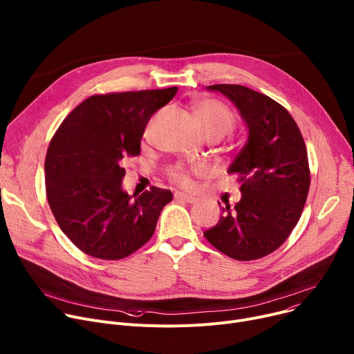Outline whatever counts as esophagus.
<instances>
[{
    "instance_id": "esophagus-1",
    "label": "esophagus",
    "mask_w": 354,
    "mask_h": 354,
    "mask_svg": "<svg viewBox=\"0 0 354 354\" xmlns=\"http://www.w3.org/2000/svg\"><path fill=\"white\" fill-rule=\"evenodd\" d=\"M174 198H176V200H178V201L187 203V204H194V203H197V198H196V197H192V196H185V194H181V193H177V194H174Z\"/></svg>"
}]
</instances>
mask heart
Returning <instances> with one entry per match:
<instances>
[{"label": "heart", "mask_w": 354, "mask_h": 354, "mask_svg": "<svg viewBox=\"0 0 354 354\" xmlns=\"http://www.w3.org/2000/svg\"><path fill=\"white\" fill-rule=\"evenodd\" d=\"M193 112L203 138L215 136V138L221 139L223 136H225L232 129L235 123V118L231 109L225 103L216 99H203L196 102L193 106ZM167 176L181 188L189 189L194 185L189 171L183 166L170 167L167 170Z\"/></svg>", "instance_id": "obj_1"}]
</instances>
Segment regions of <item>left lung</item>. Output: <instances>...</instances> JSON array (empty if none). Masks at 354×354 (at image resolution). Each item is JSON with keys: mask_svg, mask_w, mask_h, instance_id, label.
Segmentation results:
<instances>
[{"mask_svg": "<svg viewBox=\"0 0 354 354\" xmlns=\"http://www.w3.org/2000/svg\"><path fill=\"white\" fill-rule=\"evenodd\" d=\"M207 89L235 103L248 140L228 169L241 181L242 198L234 208L227 204L204 236L230 258L259 259L278 250L301 218L310 185L305 140L286 109L269 96L241 85Z\"/></svg>", "mask_w": 354, "mask_h": 354, "instance_id": "8db88e82", "label": "left lung"}]
</instances>
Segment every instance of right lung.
I'll list each match as a JSON object with an SVG mask.
<instances>
[{"mask_svg": "<svg viewBox=\"0 0 354 354\" xmlns=\"http://www.w3.org/2000/svg\"><path fill=\"white\" fill-rule=\"evenodd\" d=\"M176 93L177 86L93 95L53 134L45 158L46 198L59 228L82 252L118 261L151 238L173 194L153 185L133 200L122 189L123 162L140 154L147 122Z\"/></svg>", "mask_w": 354, "mask_h": 354, "instance_id": "right-lung-1", "label": "right lung"}]
</instances>
